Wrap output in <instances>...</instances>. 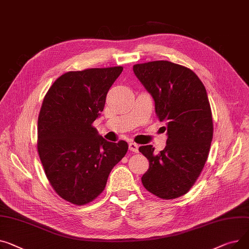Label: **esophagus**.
Returning a JSON list of instances; mask_svg holds the SVG:
<instances>
[{
	"label": "esophagus",
	"mask_w": 249,
	"mask_h": 249,
	"mask_svg": "<svg viewBox=\"0 0 249 249\" xmlns=\"http://www.w3.org/2000/svg\"><path fill=\"white\" fill-rule=\"evenodd\" d=\"M128 149H129V151H131V152L138 153V152H139V145H138V143L131 142L128 143Z\"/></svg>",
	"instance_id": "obj_1"
}]
</instances>
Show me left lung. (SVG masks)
I'll return each mask as SVG.
<instances>
[{"label":"left lung","mask_w":249,"mask_h":249,"mask_svg":"<svg viewBox=\"0 0 249 249\" xmlns=\"http://www.w3.org/2000/svg\"><path fill=\"white\" fill-rule=\"evenodd\" d=\"M133 69L152 94L168 136L159 154L151 144L140 147L150 163L142 183L159 198L176 199L192 188L208 158L213 122L205 86L194 71L170 61L136 64Z\"/></svg>","instance_id":"1"}]
</instances>
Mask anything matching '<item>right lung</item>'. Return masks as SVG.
<instances>
[{"label": "right lung", "instance_id": "right-lung-1", "mask_svg": "<svg viewBox=\"0 0 249 249\" xmlns=\"http://www.w3.org/2000/svg\"><path fill=\"white\" fill-rule=\"evenodd\" d=\"M122 66L69 71L43 99L37 150L46 177L62 199L85 205L104 191L108 175L127 152V142H110L92 125Z\"/></svg>", "mask_w": 249, "mask_h": 249}]
</instances>
